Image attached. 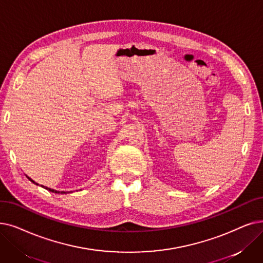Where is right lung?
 I'll return each instance as SVG.
<instances>
[{"instance_id": "right-lung-1", "label": "right lung", "mask_w": 263, "mask_h": 263, "mask_svg": "<svg viewBox=\"0 0 263 263\" xmlns=\"http://www.w3.org/2000/svg\"><path fill=\"white\" fill-rule=\"evenodd\" d=\"M29 179H30L31 181H33V180H32L31 178H29ZM33 182H34V181H33ZM45 189H47V190H49V191H51V192H54V193H57V192H58V193H59V191H57V190H53V189H51V188H48V187H45ZM61 193H65V192H64V191H62Z\"/></svg>"}]
</instances>
